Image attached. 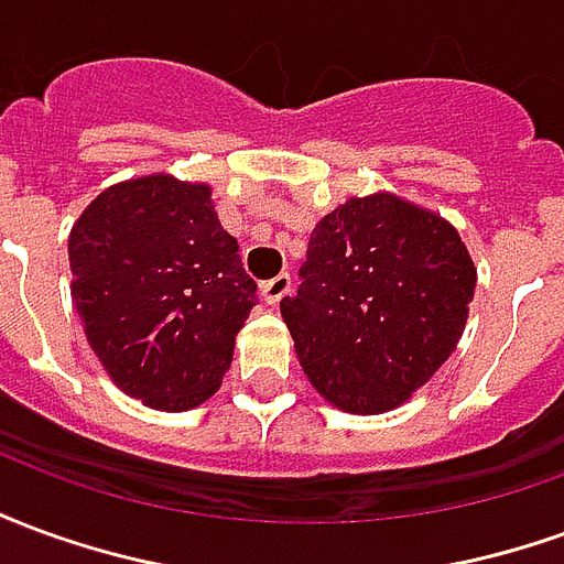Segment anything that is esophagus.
I'll use <instances>...</instances> for the list:
<instances>
[{"label": "esophagus", "mask_w": 564, "mask_h": 564, "mask_svg": "<svg viewBox=\"0 0 564 564\" xmlns=\"http://www.w3.org/2000/svg\"><path fill=\"white\" fill-rule=\"evenodd\" d=\"M262 302L271 307H278L286 299V295L293 293V278L290 274H278V278H271V281L262 283Z\"/></svg>", "instance_id": "obj_1"}]
</instances>
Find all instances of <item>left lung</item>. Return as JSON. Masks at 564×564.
<instances>
[{
    "mask_svg": "<svg viewBox=\"0 0 564 564\" xmlns=\"http://www.w3.org/2000/svg\"><path fill=\"white\" fill-rule=\"evenodd\" d=\"M477 265L456 226L395 193L354 196L311 232L302 286L281 314L314 390L383 414L456 350Z\"/></svg>",
    "mask_w": 564,
    "mask_h": 564,
    "instance_id": "8db88e82",
    "label": "left lung"
}]
</instances>
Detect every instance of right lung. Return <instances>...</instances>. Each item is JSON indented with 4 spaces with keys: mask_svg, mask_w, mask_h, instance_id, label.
<instances>
[{
    "mask_svg": "<svg viewBox=\"0 0 564 564\" xmlns=\"http://www.w3.org/2000/svg\"><path fill=\"white\" fill-rule=\"evenodd\" d=\"M68 265L84 335L127 395L174 414L220 390L257 283L208 184L160 172L108 186L72 226Z\"/></svg>",
    "mask_w": 564,
    "mask_h": 564,
    "instance_id": "obj_1",
    "label": "right lung"
}]
</instances>
